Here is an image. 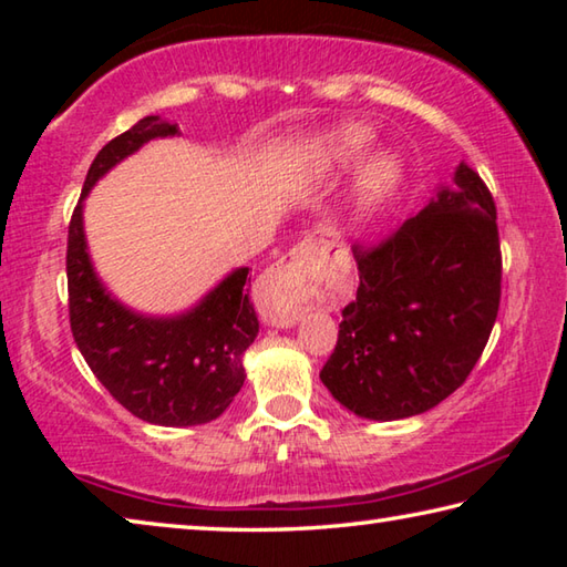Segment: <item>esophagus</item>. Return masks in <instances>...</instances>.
<instances>
[{
  "label": "esophagus",
  "mask_w": 567,
  "mask_h": 567,
  "mask_svg": "<svg viewBox=\"0 0 567 567\" xmlns=\"http://www.w3.org/2000/svg\"><path fill=\"white\" fill-rule=\"evenodd\" d=\"M334 245L322 237H305L267 272L262 282L265 320L275 328H292L302 318V305L328 270Z\"/></svg>",
  "instance_id": "1"
}]
</instances>
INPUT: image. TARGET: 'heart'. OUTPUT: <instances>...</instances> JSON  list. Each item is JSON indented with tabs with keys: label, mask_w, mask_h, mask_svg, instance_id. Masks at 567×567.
Segmentation results:
<instances>
[{
	"label": "heart",
	"mask_w": 567,
	"mask_h": 567,
	"mask_svg": "<svg viewBox=\"0 0 567 567\" xmlns=\"http://www.w3.org/2000/svg\"><path fill=\"white\" fill-rule=\"evenodd\" d=\"M372 147H375V134L368 127H362V124H344V127L332 130L318 142V147H315V167H318L320 175L328 177L342 175V172L360 165ZM402 179H405V165H402L398 152H373L360 167L358 182H354V199H358L360 213L364 217L380 213L398 195Z\"/></svg>",
	"instance_id": "1"
}]
</instances>
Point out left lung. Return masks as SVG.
Segmentation results:
<instances>
[{
	"label": "left lung",
	"instance_id": "left-lung-1",
	"mask_svg": "<svg viewBox=\"0 0 567 567\" xmlns=\"http://www.w3.org/2000/svg\"><path fill=\"white\" fill-rule=\"evenodd\" d=\"M495 217L491 189L460 162L395 235L352 247L358 295L320 372L340 405L390 422L433 410L463 385L501 307Z\"/></svg>",
	"mask_w": 567,
	"mask_h": 567
}]
</instances>
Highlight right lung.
<instances>
[{
    "label": "right lung",
    "mask_w": 567,
    "mask_h": 567,
    "mask_svg": "<svg viewBox=\"0 0 567 567\" xmlns=\"http://www.w3.org/2000/svg\"><path fill=\"white\" fill-rule=\"evenodd\" d=\"M175 134L177 124L150 114L94 157L66 237V287L74 342L94 378L134 417L189 427L223 415L247 378L243 354L260 332L247 290L249 267H237L179 315L134 312L94 272L82 217L84 197L114 165Z\"/></svg>",
    "instance_id": "obj_1"
}]
</instances>
